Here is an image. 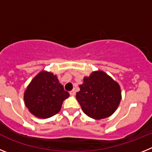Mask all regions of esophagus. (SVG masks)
Returning a JSON list of instances; mask_svg holds the SVG:
<instances>
[{"label":"esophagus","mask_w":152,"mask_h":152,"mask_svg":"<svg viewBox=\"0 0 152 152\" xmlns=\"http://www.w3.org/2000/svg\"><path fill=\"white\" fill-rule=\"evenodd\" d=\"M69 94H70V95L74 96V95H75V94H76V91H75V90H72V91H70Z\"/></svg>","instance_id":"34e87169"}]
</instances>
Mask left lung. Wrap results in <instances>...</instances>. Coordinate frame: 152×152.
I'll list each match as a JSON object with an SVG mask.
<instances>
[{"label": "left lung", "instance_id": "1", "mask_svg": "<svg viewBox=\"0 0 152 152\" xmlns=\"http://www.w3.org/2000/svg\"><path fill=\"white\" fill-rule=\"evenodd\" d=\"M76 98L86 115L101 119L112 115L121 100L119 84L101 71L84 78Z\"/></svg>", "mask_w": 152, "mask_h": 152}]
</instances>
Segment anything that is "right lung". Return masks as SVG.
I'll return each instance as SVG.
<instances>
[{"mask_svg": "<svg viewBox=\"0 0 152 152\" xmlns=\"http://www.w3.org/2000/svg\"><path fill=\"white\" fill-rule=\"evenodd\" d=\"M69 96L57 77L49 72H40L33 79L24 94V101L29 112L39 118L46 119L61 110Z\"/></svg>", "mask_w": 152, "mask_h": 152, "instance_id": "add662e5", "label": "right lung"}]
</instances>
